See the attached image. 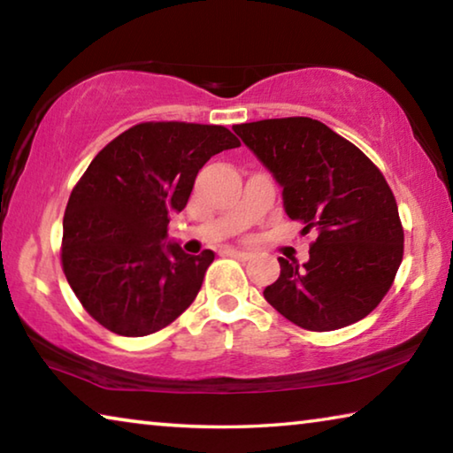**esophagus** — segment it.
<instances>
[{
	"mask_svg": "<svg viewBox=\"0 0 453 453\" xmlns=\"http://www.w3.org/2000/svg\"><path fill=\"white\" fill-rule=\"evenodd\" d=\"M226 254L232 256V257H237V259H250L251 257L250 251H242V250H234V248H229Z\"/></svg>",
	"mask_w": 453,
	"mask_h": 453,
	"instance_id": "obj_1",
	"label": "esophagus"
}]
</instances>
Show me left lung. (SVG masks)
Instances as JSON below:
<instances>
[{
	"instance_id": "8db88e82",
	"label": "left lung",
	"mask_w": 453,
	"mask_h": 453,
	"mask_svg": "<svg viewBox=\"0 0 453 453\" xmlns=\"http://www.w3.org/2000/svg\"><path fill=\"white\" fill-rule=\"evenodd\" d=\"M283 188V208L316 232L310 259L278 257L280 278L264 289L291 324L332 332L364 319L383 300L403 257L395 197L365 153L311 118L234 126Z\"/></svg>"
}]
</instances>
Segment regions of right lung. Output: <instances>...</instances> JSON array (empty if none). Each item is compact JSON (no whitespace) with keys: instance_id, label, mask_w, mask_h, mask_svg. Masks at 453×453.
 I'll return each mask as SVG.
<instances>
[{"instance_id":"right-lung-1","label":"right lung","mask_w":453,"mask_h":453,"mask_svg":"<svg viewBox=\"0 0 453 453\" xmlns=\"http://www.w3.org/2000/svg\"><path fill=\"white\" fill-rule=\"evenodd\" d=\"M232 148L240 140L224 126L143 121L94 157L64 213L61 267L99 326L150 335L196 300L216 254L165 245L167 224L186 208L205 162Z\"/></svg>"}]
</instances>
